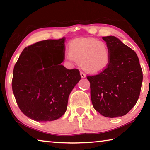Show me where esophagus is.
Here are the masks:
<instances>
[{
  "label": "esophagus",
  "instance_id": "esophagus-1",
  "mask_svg": "<svg viewBox=\"0 0 150 150\" xmlns=\"http://www.w3.org/2000/svg\"><path fill=\"white\" fill-rule=\"evenodd\" d=\"M80 75H81V78H85V77H86V75L84 73L82 72V71L80 72Z\"/></svg>",
  "mask_w": 150,
  "mask_h": 150
}]
</instances>
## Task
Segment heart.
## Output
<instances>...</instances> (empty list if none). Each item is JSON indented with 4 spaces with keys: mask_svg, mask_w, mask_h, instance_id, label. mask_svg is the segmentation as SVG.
I'll return each mask as SVG.
<instances>
[{
    "mask_svg": "<svg viewBox=\"0 0 150 150\" xmlns=\"http://www.w3.org/2000/svg\"><path fill=\"white\" fill-rule=\"evenodd\" d=\"M69 54L67 59L81 63V67L90 73L103 71L110 61L108 45L105 42L91 38L72 40L69 45Z\"/></svg>",
    "mask_w": 150,
    "mask_h": 150,
    "instance_id": "1",
    "label": "heart"
}]
</instances>
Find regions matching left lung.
Here are the masks:
<instances>
[{
    "label": "left lung",
    "instance_id": "1",
    "mask_svg": "<svg viewBox=\"0 0 150 150\" xmlns=\"http://www.w3.org/2000/svg\"><path fill=\"white\" fill-rule=\"evenodd\" d=\"M110 50L108 67L88 76L94 108L108 118L122 116L132 108L140 93L143 74L136 52L115 36L103 37Z\"/></svg>",
    "mask_w": 150,
    "mask_h": 150
}]
</instances>
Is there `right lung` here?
<instances>
[{"label":"right lung","mask_w":150,"mask_h":150,"mask_svg":"<svg viewBox=\"0 0 150 150\" xmlns=\"http://www.w3.org/2000/svg\"><path fill=\"white\" fill-rule=\"evenodd\" d=\"M65 42L63 38L29 45L14 65L12 91L20 110L32 120L53 121L62 116L71 92L81 79L78 69L61 64Z\"/></svg>","instance_id":"add662e5"}]
</instances>
